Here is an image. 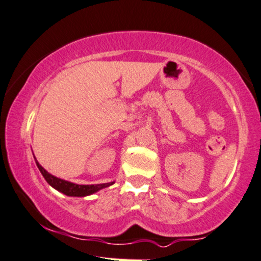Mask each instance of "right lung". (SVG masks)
I'll return each mask as SVG.
<instances>
[{
  "label": "right lung",
  "mask_w": 261,
  "mask_h": 261,
  "mask_svg": "<svg viewBox=\"0 0 261 261\" xmlns=\"http://www.w3.org/2000/svg\"><path fill=\"white\" fill-rule=\"evenodd\" d=\"M36 160V158H35ZM36 164H37V167L41 171V173L44 177V179L49 183V186H51L54 189H57L60 193L65 194L67 196H88L91 195V194L96 193V191L103 189V188H107L113 184L114 182L111 183H103V184H91V186H79V184H74L71 182H67V180L61 179V178H58L53 176L49 172H47L41 165L38 164V161L36 160Z\"/></svg>",
  "instance_id": "add662e5"
}]
</instances>
